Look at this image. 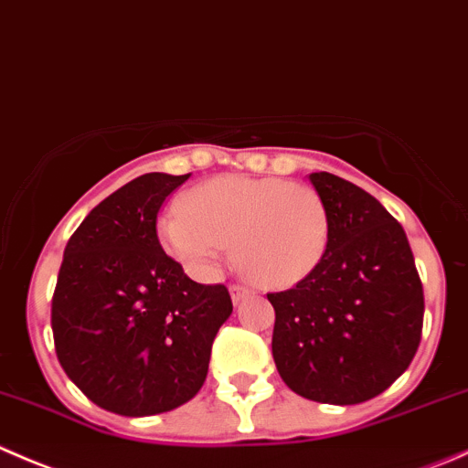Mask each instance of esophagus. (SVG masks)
<instances>
[{"mask_svg":"<svg viewBox=\"0 0 468 468\" xmlns=\"http://www.w3.org/2000/svg\"><path fill=\"white\" fill-rule=\"evenodd\" d=\"M229 293H232L234 303H240L243 298L252 295V289H250V286H245V284H232V286H229Z\"/></svg>","mask_w":468,"mask_h":468,"instance_id":"esophagus-1","label":"esophagus"}]
</instances>
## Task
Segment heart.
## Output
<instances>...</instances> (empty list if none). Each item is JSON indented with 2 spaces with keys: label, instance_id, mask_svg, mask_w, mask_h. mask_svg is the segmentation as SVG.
Wrapping results in <instances>:
<instances>
[{
  "label": "heart",
  "instance_id": "1",
  "mask_svg": "<svg viewBox=\"0 0 468 468\" xmlns=\"http://www.w3.org/2000/svg\"><path fill=\"white\" fill-rule=\"evenodd\" d=\"M161 243L196 275H211L234 239L239 266L257 284L289 289L323 261L330 239L325 202L314 188L277 177H216L159 220Z\"/></svg>",
  "mask_w": 468,
  "mask_h": 468
}]
</instances>
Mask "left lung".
I'll use <instances>...</instances> for the list:
<instances>
[{"instance_id": "obj_1", "label": "left lung", "mask_w": 468, "mask_h": 468, "mask_svg": "<svg viewBox=\"0 0 468 468\" xmlns=\"http://www.w3.org/2000/svg\"><path fill=\"white\" fill-rule=\"evenodd\" d=\"M325 202L323 261L293 289L268 293L272 359L291 391L357 405L387 391L414 359L423 330V284L405 229L364 188L309 175Z\"/></svg>"}]
</instances>
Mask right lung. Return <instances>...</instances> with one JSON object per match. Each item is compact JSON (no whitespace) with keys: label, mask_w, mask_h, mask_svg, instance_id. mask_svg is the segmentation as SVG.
Segmentation results:
<instances>
[{"label":"right lung","mask_w":468,"mask_h":468,"mask_svg":"<svg viewBox=\"0 0 468 468\" xmlns=\"http://www.w3.org/2000/svg\"><path fill=\"white\" fill-rule=\"evenodd\" d=\"M188 177L132 179L83 218L63 252L52 298L57 357L113 414H161L191 400L232 314L228 286L193 282L156 234L161 205Z\"/></svg>","instance_id":"add662e5"}]
</instances>
